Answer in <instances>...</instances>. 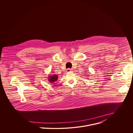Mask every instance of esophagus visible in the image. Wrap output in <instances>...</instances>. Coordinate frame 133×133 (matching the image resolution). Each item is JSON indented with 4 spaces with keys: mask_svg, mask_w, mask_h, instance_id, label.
Instances as JSON below:
<instances>
[{
    "mask_svg": "<svg viewBox=\"0 0 133 133\" xmlns=\"http://www.w3.org/2000/svg\"><path fill=\"white\" fill-rule=\"evenodd\" d=\"M72 69H66V72H72Z\"/></svg>",
    "mask_w": 133,
    "mask_h": 133,
    "instance_id": "1",
    "label": "esophagus"
}]
</instances>
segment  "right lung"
Returning <instances> with one entry per match:
<instances>
[{"label": "right lung", "mask_w": 133, "mask_h": 133, "mask_svg": "<svg viewBox=\"0 0 133 133\" xmlns=\"http://www.w3.org/2000/svg\"><path fill=\"white\" fill-rule=\"evenodd\" d=\"M49 81L51 82H54L55 81H56L58 78V76L56 75H54L53 76H49Z\"/></svg>", "instance_id": "add662e5"}]
</instances>
